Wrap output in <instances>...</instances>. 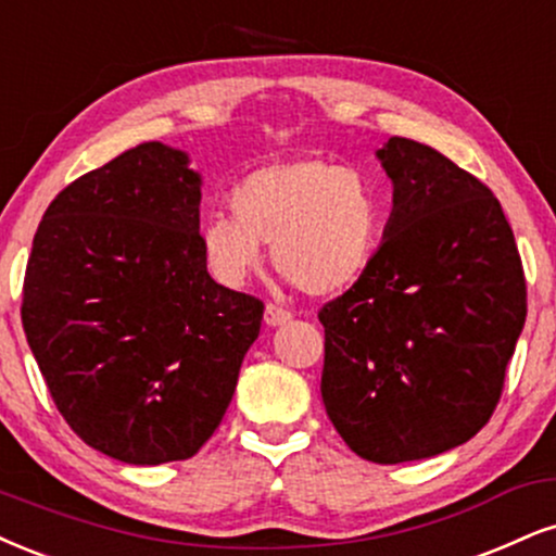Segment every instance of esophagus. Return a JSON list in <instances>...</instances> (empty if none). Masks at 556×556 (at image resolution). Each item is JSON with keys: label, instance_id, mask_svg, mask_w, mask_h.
<instances>
[{"label": "esophagus", "instance_id": "obj_1", "mask_svg": "<svg viewBox=\"0 0 556 556\" xmlns=\"http://www.w3.org/2000/svg\"><path fill=\"white\" fill-rule=\"evenodd\" d=\"M291 319V309H286V306H280V304H267L265 306V321L270 327H276V325H286V321Z\"/></svg>", "mask_w": 556, "mask_h": 556}]
</instances>
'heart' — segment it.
<instances>
[{
    "label": "heart",
    "mask_w": 556,
    "mask_h": 556,
    "mask_svg": "<svg viewBox=\"0 0 556 556\" xmlns=\"http://www.w3.org/2000/svg\"><path fill=\"white\" fill-rule=\"evenodd\" d=\"M231 214L203 218L201 252L216 280L242 286L273 244V263L301 291L330 296L374 265L387 226V190L363 167L327 160L276 162L231 190Z\"/></svg>",
    "instance_id": "1"
}]
</instances>
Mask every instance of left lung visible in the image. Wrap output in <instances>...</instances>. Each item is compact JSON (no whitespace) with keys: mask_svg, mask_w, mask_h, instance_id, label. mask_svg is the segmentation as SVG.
I'll list each match as a JSON object with an SVG mask.
<instances>
[{"mask_svg":"<svg viewBox=\"0 0 556 556\" xmlns=\"http://www.w3.org/2000/svg\"><path fill=\"white\" fill-rule=\"evenodd\" d=\"M394 214L374 265L319 309L321 400L374 464L438 456L488 425L526 321L516 237L492 190L392 136Z\"/></svg>","mask_w":556,"mask_h":556,"instance_id":"left-lung-1","label":"left lung"}]
</instances>
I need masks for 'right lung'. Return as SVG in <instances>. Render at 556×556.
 <instances>
[{
    "instance_id": "right-lung-1",
    "label": "right lung",
    "mask_w": 556,
    "mask_h": 556,
    "mask_svg": "<svg viewBox=\"0 0 556 556\" xmlns=\"http://www.w3.org/2000/svg\"><path fill=\"white\" fill-rule=\"evenodd\" d=\"M201 177L143 141L68 182L40 218L23 327L68 428L139 467L195 456L237 389L265 304L201 252Z\"/></svg>"
}]
</instances>
